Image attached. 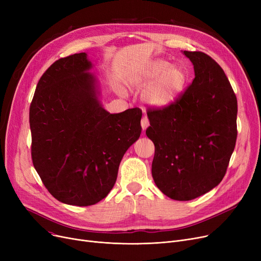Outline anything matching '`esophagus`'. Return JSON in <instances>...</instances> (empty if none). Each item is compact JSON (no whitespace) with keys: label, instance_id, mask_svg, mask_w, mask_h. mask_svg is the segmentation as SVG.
<instances>
[{"label":"esophagus","instance_id":"esophagus-1","mask_svg":"<svg viewBox=\"0 0 261 261\" xmlns=\"http://www.w3.org/2000/svg\"><path fill=\"white\" fill-rule=\"evenodd\" d=\"M141 125H142L143 130H146L148 128V126H149V119H148V117L146 115L143 116V118L141 120Z\"/></svg>","mask_w":261,"mask_h":261}]
</instances>
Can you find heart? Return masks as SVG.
I'll use <instances>...</instances> for the list:
<instances>
[{"label":"heart","mask_w":261,"mask_h":261,"mask_svg":"<svg viewBox=\"0 0 261 261\" xmlns=\"http://www.w3.org/2000/svg\"><path fill=\"white\" fill-rule=\"evenodd\" d=\"M154 80V82L153 80ZM146 99L156 107H165L176 100L187 84V72L181 65H170L166 60H155L135 80V85H149Z\"/></svg>","instance_id":"1"}]
</instances>
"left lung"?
Returning a JSON list of instances; mask_svg holds the SVG:
<instances>
[{"instance_id":"obj_1","label":"left lung","mask_w":261,"mask_h":261,"mask_svg":"<svg viewBox=\"0 0 261 261\" xmlns=\"http://www.w3.org/2000/svg\"><path fill=\"white\" fill-rule=\"evenodd\" d=\"M195 79L172 103L149 107L152 176L164 195L188 201L222 181L237 140V97L207 54L184 50Z\"/></svg>"}]
</instances>
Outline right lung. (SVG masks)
I'll list each match as a JSON object with an SVG mask.
<instances>
[{"label":"right lung","mask_w":261,"mask_h":261,"mask_svg":"<svg viewBox=\"0 0 261 261\" xmlns=\"http://www.w3.org/2000/svg\"><path fill=\"white\" fill-rule=\"evenodd\" d=\"M90 67L86 53L55 61L30 108L34 167L55 199L77 206L108 196L123 154L142 132L140 108L116 114L101 108Z\"/></svg>","instance_id":"1"}]
</instances>
